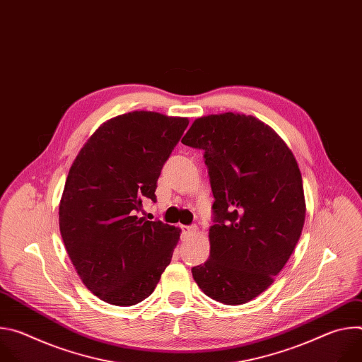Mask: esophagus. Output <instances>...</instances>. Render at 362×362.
Returning <instances> with one entry per match:
<instances>
[{
	"mask_svg": "<svg viewBox=\"0 0 362 362\" xmlns=\"http://www.w3.org/2000/svg\"><path fill=\"white\" fill-rule=\"evenodd\" d=\"M197 228L196 226H183V235L185 236H193L196 235Z\"/></svg>",
	"mask_w": 362,
	"mask_h": 362,
	"instance_id": "34e87169",
	"label": "esophagus"
}]
</instances>
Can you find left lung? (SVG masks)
Segmentation results:
<instances>
[{"label": "left lung", "mask_w": 362, "mask_h": 362, "mask_svg": "<svg viewBox=\"0 0 362 362\" xmlns=\"http://www.w3.org/2000/svg\"><path fill=\"white\" fill-rule=\"evenodd\" d=\"M182 143L204 150L215 197L211 256L193 279L218 302L246 303L274 284L302 233L298 162L272 127L232 112L196 119Z\"/></svg>", "instance_id": "8db88e82"}]
</instances>
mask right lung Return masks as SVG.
Masks as SVG:
<instances>
[{"label":"right lung","instance_id":"1","mask_svg":"<svg viewBox=\"0 0 362 362\" xmlns=\"http://www.w3.org/2000/svg\"><path fill=\"white\" fill-rule=\"evenodd\" d=\"M187 117L130 112L103 123L74 159L59 206L60 233L86 288L132 306L156 288L180 229L140 216Z\"/></svg>","mask_w":362,"mask_h":362}]
</instances>
